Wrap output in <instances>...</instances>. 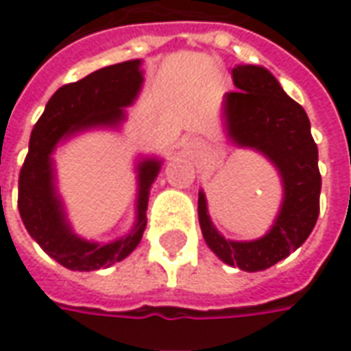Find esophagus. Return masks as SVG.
<instances>
[{
	"mask_svg": "<svg viewBox=\"0 0 351 351\" xmlns=\"http://www.w3.org/2000/svg\"><path fill=\"white\" fill-rule=\"evenodd\" d=\"M185 147L189 148V150H193V148H199V143H197L195 138H189V141L185 143Z\"/></svg>",
	"mask_w": 351,
	"mask_h": 351,
	"instance_id": "esophagus-1",
	"label": "esophagus"
}]
</instances>
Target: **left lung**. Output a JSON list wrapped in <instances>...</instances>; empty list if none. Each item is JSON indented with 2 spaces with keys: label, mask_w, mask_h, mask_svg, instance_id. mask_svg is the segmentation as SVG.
<instances>
[{
  "label": "left lung",
  "mask_w": 351,
  "mask_h": 351,
  "mask_svg": "<svg viewBox=\"0 0 351 351\" xmlns=\"http://www.w3.org/2000/svg\"><path fill=\"white\" fill-rule=\"evenodd\" d=\"M237 90L226 94L228 137L255 148L278 168L284 201L267 236L255 241H232L218 234L199 193V222L204 241L230 267L257 272L276 265L309 237L319 218V150L302 106L282 90L274 75L258 65L232 69Z\"/></svg>",
  "instance_id": "8db88e82"
}]
</instances>
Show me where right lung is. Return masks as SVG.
<instances>
[{"label": "right lung", "mask_w": 351, "mask_h": 351, "mask_svg": "<svg viewBox=\"0 0 351 351\" xmlns=\"http://www.w3.org/2000/svg\"><path fill=\"white\" fill-rule=\"evenodd\" d=\"M141 84V60L98 69L81 81L58 88L32 129L28 154L19 173V213L30 237L65 269L98 270L112 267L138 245L147 228L148 193L160 171L158 160H143L137 166V222L133 230L125 237L106 245L73 234L56 191L51 162V152L61 138L90 127L119 125L125 119L123 108L133 104Z\"/></svg>", "instance_id": "right-lung-1"}]
</instances>
